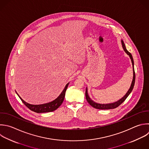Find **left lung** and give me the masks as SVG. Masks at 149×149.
Wrapping results in <instances>:
<instances>
[{
    "mask_svg": "<svg viewBox=\"0 0 149 149\" xmlns=\"http://www.w3.org/2000/svg\"><path fill=\"white\" fill-rule=\"evenodd\" d=\"M122 47L124 49V51H125V52L128 55H129L130 58V59H131V61H132V65H133V80H132V84H131V86H130V88L129 89L128 91L127 92V93L125 94V95L120 100H119V101H118L117 102H115L114 103H111V104H98V103H96L95 102H94L93 101H92L90 98L89 97L88 95V93H87V89L86 88V100L87 101V102L90 104V105H91L93 107L96 108V109H113V108H115L118 107H119L126 99V98L128 97V95L130 94V93L132 92L133 88V87H134V82H135V72H134V62H133V58H132V56L131 55V54L126 49V47H125V44L123 42V41L122 40Z\"/></svg>",
    "mask_w": 149,
    "mask_h": 149,
    "instance_id": "left-lung-1",
    "label": "left lung"
}]
</instances>
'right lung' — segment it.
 I'll return each mask as SVG.
<instances>
[{"label": "right lung", "mask_w": 149, "mask_h": 149, "mask_svg": "<svg viewBox=\"0 0 149 149\" xmlns=\"http://www.w3.org/2000/svg\"><path fill=\"white\" fill-rule=\"evenodd\" d=\"M69 84V83H68L66 85L62 93L56 100H55L52 102H49L47 104H41V105H31V104H30L26 102V101H24L18 94L17 95L21 99L22 101L24 103V104L30 110H31L35 112L44 113V112H52V111L56 110L57 108H58L59 107V106L62 104V102L64 100V98H65V93H66V91L68 87Z\"/></svg>", "instance_id": "right-lung-1"}]
</instances>
